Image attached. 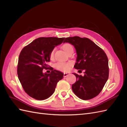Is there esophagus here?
<instances>
[{
    "label": "esophagus",
    "instance_id": "obj_1",
    "mask_svg": "<svg viewBox=\"0 0 127 127\" xmlns=\"http://www.w3.org/2000/svg\"><path fill=\"white\" fill-rule=\"evenodd\" d=\"M69 74H70V73H69V72H64V77H67L68 75H69Z\"/></svg>",
    "mask_w": 127,
    "mask_h": 127
}]
</instances>
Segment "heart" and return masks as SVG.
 <instances>
[{
    "label": "heart",
    "instance_id": "b5f03b06",
    "mask_svg": "<svg viewBox=\"0 0 127 127\" xmlns=\"http://www.w3.org/2000/svg\"><path fill=\"white\" fill-rule=\"evenodd\" d=\"M62 48L64 51L66 53H68L69 52L73 50L72 46L71 44L69 43H66L63 45ZM54 52L55 49H53L50 52L49 58L51 60L53 59L54 58ZM70 63H64V62H58L54 64V67L56 69L61 71H67L69 70L71 66Z\"/></svg>",
    "mask_w": 127,
    "mask_h": 127
}]
</instances>
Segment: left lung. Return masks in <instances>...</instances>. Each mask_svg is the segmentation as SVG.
<instances>
[{
	"instance_id": "1",
	"label": "left lung",
	"mask_w": 127,
	"mask_h": 127,
	"mask_svg": "<svg viewBox=\"0 0 127 127\" xmlns=\"http://www.w3.org/2000/svg\"><path fill=\"white\" fill-rule=\"evenodd\" d=\"M64 42L74 46L77 55L74 68L85 70L84 76L75 73L76 82L72 85L75 94L83 100L97 96L109 78V61L106 53L90 39L76 36L66 38Z\"/></svg>"
}]
</instances>
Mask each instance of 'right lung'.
Instances as JSON below:
<instances>
[{
  "label": "right lung",
  "mask_w": 127,
  "mask_h": 127,
  "mask_svg": "<svg viewBox=\"0 0 127 127\" xmlns=\"http://www.w3.org/2000/svg\"><path fill=\"white\" fill-rule=\"evenodd\" d=\"M64 37H41L34 40L22 50L18 58L17 75L24 91L37 100H44L54 93L57 84L64 74L58 70L43 73L50 61V52L63 43Z\"/></svg>",
  "instance_id": "1"
}]
</instances>
